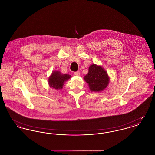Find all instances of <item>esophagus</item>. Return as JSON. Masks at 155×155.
<instances>
[{"label": "esophagus", "instance_id": "obj_1", "mask_svg": "<svg viewBox=\"0 0 155 155\" xmlns=\"http://www.w3.org/2000/svg\"><path fill=\"white\" fill-rule=\"evenodd\" d=\"M74 74L76 75V76H80V73L79 71H76L74 73Z\"/></svg>", "mask_w": 155, "mask_h": 155}]
</instances>
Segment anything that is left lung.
Masks as SVG:
<instances>
[{
    "instance_id": "left-lung-1",
    "label": "left lung",
    "mask_w": 155,
    "mask_h": 155,
    "mask_svg": "<svg viewBox=\"0 0 155 155\" xmlns=\"http://www.w3.org/2000/svg\"><path fill=\"white\" fill-rule=\"evenodd\" d=\"M84 79L88 84L89 88L92 92H100L106 88L110 81L106 71L102 66L96 64L91 65L88 73Z\"/></svg>"
}]
</instances>
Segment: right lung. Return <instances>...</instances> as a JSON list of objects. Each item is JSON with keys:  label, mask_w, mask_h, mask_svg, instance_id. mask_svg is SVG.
I'll list each match as a JSON object with an SVG mask.
<instances>
[{"label": "right lung", "mask_w": 155, "mask_h": 155, "mask_svg": "<svg viewBox=\"0 0 155 155\" xmlns=\"http://www.w3.org/2000/svg\"><path fill=\"white\" fill-rule=\"evenodd\" d=\"M71 78V75L68 74H61L59 71H54L48 79L49 86L56 89H61L66 81Z\"/></svg>", "instance_id": "1"}]
</instances>
